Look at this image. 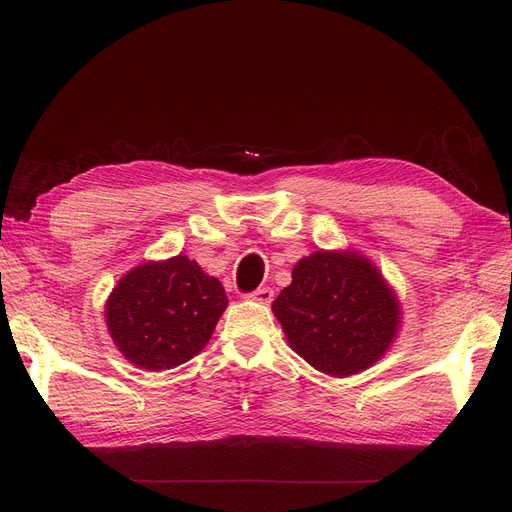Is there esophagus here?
<instances>
[{
	"instance_id": "1",
	"label": "esophagus",
	"mask_w": 512,
	"mask_h": 512,
	"mask_svg": "<svg viewBox=\"0 0 512 512\" xmlns=\"http://www.w3.org/2000/svg\"><path fill=\"white\" fill-rule=\"evenodd\" d=\"M246 297L253 299V301H259V304H270V301L274 299V291L270 287H259V289L251 291Z\"/></svg>"
}]
</instances>
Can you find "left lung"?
<instances>
[{"label":"left lung","mask_w":512,"mask_h":512,"mask_svg":"<svg viewBox=\"0 0 512 512\" xmlns=\"http://www.w3.org/2000/svg\"><path fill=\"white\" fill-rule=\"evenodd\" d=\"M272 310L291 348L318 371L354 375L371 367L399 327V301L356 253L318 251L293 268Z\"/></svg>","instance_id":"left-lung-1"}]
</instances>
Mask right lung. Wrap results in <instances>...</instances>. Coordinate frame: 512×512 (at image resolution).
Segmentation results:
<instances>
[{
	"label": "right lung",
	"mask_w": 512,
	"mask_h": 512,
	"mask_svg": "<svg viewBox=\"0 0 512 512\" xmlns=\"http://www.w3.org/2000/svg\"><path fill=\"white\" fill-rule=\"evenodd\" d=\"M227 306L221 282L177 255L143 263L109 295L105 318L118 350L137 367L173 369L211 339Z\"/></svg>",
	"instance_id": "obj_1"
}]
</instances>
